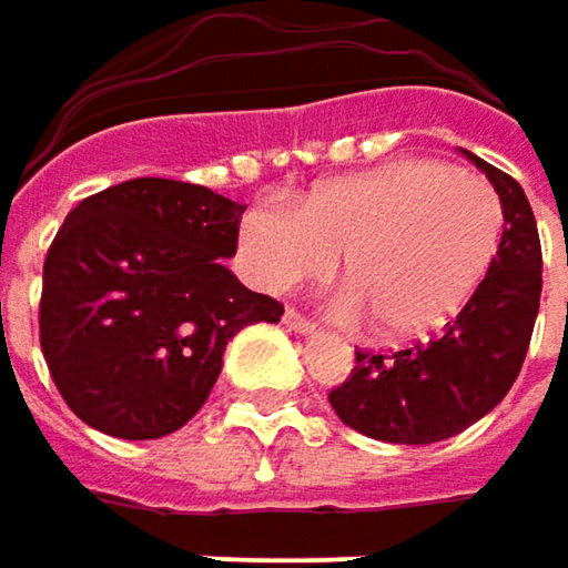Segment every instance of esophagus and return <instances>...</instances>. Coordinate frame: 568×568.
<instances>
[{"instance_id":"obj_1","label":"esophagus","mask_w":568,"mask_h":568,"mask_svg":"<svg viewBox=\"0 0 568 568\" xmlns=\"http://www.w3.org/2000/svg\"><path fill=\"white\" fill-rule=\"evenodd\" d=\"M283 324L288 327V331H295V334H305V337H308V334H317L315 321H308L305 315H298L295 308H288V312H285Z\"/></svg>"}]
</instances>
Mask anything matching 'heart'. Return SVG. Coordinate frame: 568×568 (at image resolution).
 I'll use <instances>...</instances> for the list:
<instances>
[{"mask_svg":"<svg viewBox=\"0 0 568 568\" xmlns=\"http://www.w3.org/2000/svg\"><path fill=\"white\" fill-rule=\"evenodd\" d=\"M501 227V202L483 176L402 160L317 185L295 212L253 209L241 247L270 292L324 280L341 253V312L369 317L379 341H415L476 295Z\"/></svg>","mask_w":568,"mask_h":568,"instance_id":"obj_1","label":"heart"}]
</instances>
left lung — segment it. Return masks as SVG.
Segmentation results:
<instances>
[{
  "mask_svg": "<svg viewBox=\"0 0 568 568\" xmlns=\"http://www.w3.org/2000/svg\"><path fill=\"white\" fill-rule=\"evenodd\" d=\"M459 153L501 199V244L483 285L437 341L392 356L356 353L351 379L331 392L334 415L383 444H437L488 415L515 385L540 312L544 260L524 189L476 153Z\"/></svg>",
  "mask_w": 568,
  "mask_h": 568,
  "instance_id": "left-lung-1",
  "label": "left lung"
}]
</instances>
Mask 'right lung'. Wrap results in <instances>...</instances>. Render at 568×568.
Returning <instances> with one entry per match:
<instances>
[{
  "label": "right lung",
  "mask_w": 568,
  "mask_h": 568,
  "mask_svg": "<svg viewBox=\"0 0 568 568\" xmlns=\"http://www.w3.org/2000/svg\"><path fill=\"white\" fill-rule=\"evenodd\" d=\"M247 205L205 185L141 176L83 199L44 260L41 351L89 427L156 440L195 415L227 341L283 305L224 260Z\"/></svg>",
  "instance_id": "add662e5"
}]
</instances>
